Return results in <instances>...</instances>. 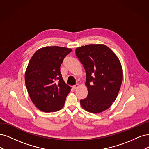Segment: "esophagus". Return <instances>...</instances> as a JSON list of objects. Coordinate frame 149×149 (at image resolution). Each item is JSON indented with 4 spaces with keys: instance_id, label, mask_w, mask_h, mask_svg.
I'll return each instance as SVG.
<instances>
[{
    "instance_id": "1",
    "label": "esophagus",
    "mask_w": 149,
    "mask_h": 149,
    "mask_svg": "<svg viewBox=\"0 0 149 149\" xmlns=\"http://www.w3.org/2000/svg\"><path fill=\"white\" fill-rule=\"evenodd\" d=\"M79 87V84H76V85H75L73 86V88H74V89H77Z\"/></svg>"
}]
</instances>
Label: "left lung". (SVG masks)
<instances>
[{
	"instance_id": "8db88e82",
	"label": "left lung",
	"mask_w": 149,
	"mask_h": 149,
	"mask_svg": "<svg viewBox=\"0 0 149 149\" xmlns=\"http://www.w3.org/2000/svg\"><path fill=\"white\" fill-rule=\"evenodd\" d=\"M75 54L86 72L88 95L80 100L86 111L103 112L116 100L123 80L121 62L114 52L104 45H88L77 47Z\"/></svg>"
}]
</instances>
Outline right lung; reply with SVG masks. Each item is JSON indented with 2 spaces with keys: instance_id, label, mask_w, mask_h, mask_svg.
Wrapping results in <instances>:
<instances>
[{
  "instance_id": "right-lung-1",
  "label": "right lung",
  "mask_w": 149,
  "mask_h": 149,
  "mask_svg": "<svg viewBox=\"0 0 149 149\" xmlns=\"http://www.w3.org/2000/svg\"><path fill=\"white\" fill-rule=\"evenodd\" d=\"M72 49L46 46L38 49L28 63L25 74L28 95L36 108L46 113L63 108L70 87L62 77L60 67Z\"/></svg>"
}]
</instances>
